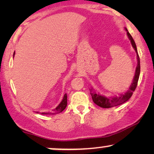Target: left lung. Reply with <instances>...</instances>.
I'll return each mask as SVG.
<instances>
[{"instance_id": "8db88e82", "label": "left lung", "mask_w": 154, "mask_h": 154, "mask_svg": "<svg viewBox=\"0 0 154 154\" xmlns=\"http://www.w3.org/2000/svg\"><path fill=\"white\" fill-rule=\"evenodd\" d=\"M125 30L127 31V34H128V36L129 39L130 40V42H131V44L133 47V48L135 49L136 54H137V67H136L135 69V76H134L133 81H132L131 85H130V88L128 91V92L125 93V94L121 95L119 97H106L104 95H101L98 93H96L94 92V90L92 88V89L90 90L91 91V94L92 96V98H93V102L98 105V106L105 108V109H107V108H111L116 106L121 105L124 103H125L126 101L130 99V97L132 96V93L135 91L136 89V87L137 85V82H138L139 76H140V58L138 56V54H137V47H136L135 43L134 41L133 38L131 36V35L129 33L128 29L125 28Z\"/></svg>"}]
</instances>
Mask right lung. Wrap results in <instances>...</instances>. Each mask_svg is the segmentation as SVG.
Wrapping results in <instances>:
<instances>
[{
    "mask_svg": "<svg viewBox=\"0 0 154 154\" xmlns=\"http://www.w3.org/2000/svg\"><path fill=\"white\" fill-rule=\"evenodd\" d=\"M14 54H15V52L14 53ZM66 106H67V95H66V93H65L64 95H63V100H61V103L59 104V106H58L56 107V109H54V110H53L50 113H42V114H59V113L61 112V111H63L65 109H66Z\"/></svg>",
    "mask_w": 154,
    "mask_h": 154,
    "instance_id": "add662e5",
    "label": "right lung"
}]
</instances>
